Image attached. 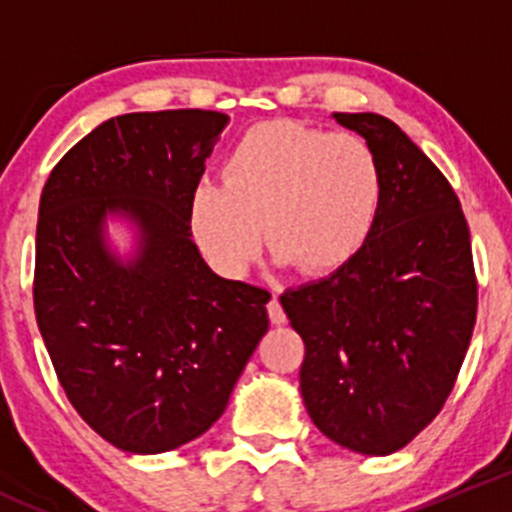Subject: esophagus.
<instances>
[{"instance_id":"1","label":"esophagus","mask_w":512,"mask_h":512,"mask_svg":"<svg viewBox=\"0 0 512 512\" xmlns=\"http://www.w3.org/2000/svg\"><path fill=\"white\" fill-rule=\"evenodd\" d=\"M267 314H270V322L272 324H285L287 322V314H285V309H282V304H280V299H277V294L270 299V304H267Z\"/></svg>"}]
</instances>
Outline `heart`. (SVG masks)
Masks as SVG:
<instances>
[{
	"label": "heart",
	"mask_w": 512,
	"mask_h": 512,
	"mask_svg": "<svg viewBox=\"0 0 512 512\" xmlns=\"http://www.w3.org/2000/svg\"><path fill=\"white\" fill-rule=\"evenodd\" d=\"M384 193L381 160L361 136L267 121L230 148L223 185H195L190 227L225 277L245 275L262 230L277 260L307 277H329L366 247Z\"/></svg>",
	"instance_id": "obj_1"
}]
</instances>
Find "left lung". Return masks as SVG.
<instances>
[{
	"instance_id": "obj_1",
	"label": "left lung",
	"mask_w": 512,
	"mask_h": 512,
	"mask_svg": "<svg viewBox=\"0 0 512 512\" xmlns=\"http://www.w3.org/2000/svg\"><path fill=\"white\" fill-rule=\"evenodd\" d=\"M366 138L386 178L379 223L344 270L280 297L304 342L299 389L314 426L386 456L438 416L478 312L461 200L426 153L379 113H334Z\"/></svg>"
}]
</instances>
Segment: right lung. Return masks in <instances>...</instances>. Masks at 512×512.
Segmentation results:
<instances>
[{
  "label": "right lung",
  "mask_w": 512,
  "mask_h": 512,
  "mask_svg": "<svg viewBox=\"0 0 512 512\" xmlns=\"http://www.w3.org/2000/svg\"><path fill=\"white\" fill-rule=\"evenodd\" d=\"M225 123L200 108L108 118L41 190L36 324L71 406L121 451L203 436L270 327V292L218 277L190 240V195ZM111 212L139 225L128 263L102 242Z\"/></svg>",
  "instance_id": "1"
}]
</instances>
